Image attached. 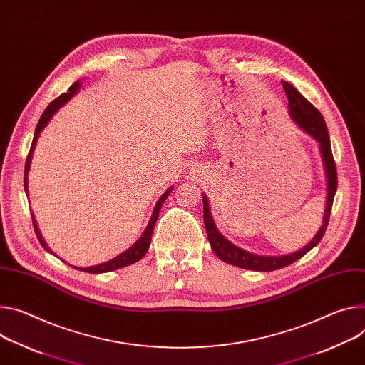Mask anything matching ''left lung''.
Here are the masks:
<instances>
[{"label": "left lung", "mask_w": 365, "mask_h": 365, "mask_svg": "<svg viewBox=\"0 0 365 365\" xmlns=\"http://www.w3.org/2000/svg\"><path fill=\"white\" fill-rule=\"evenodd\" d=\"M282 86H284V90L287 93L288 102H289V105H288L289 118L298 128L304 130L307 135H310L317 143L319 153L322 157L323 172H324V179H326V200H324V212H323L322 224L317 230V233L314 235V237L304 247L298 249L292 253H287V255L272 256V255H257V253L247 252V250L233 245L221 235V231L217 228V224L212 218L208 197L205 193H202L204 224L207 228V236H208V242L211 245L212 252L222 262L233 264V267L250 269V271H259V272H271V271L285 268V267H288V264L303 257L314 246L319 245V242L322 240L324 231H326L330 211H332L334 197H335L336 187H338L336 168H335V161H334V155H332V148H330L329 132H327L323 116L295 87H292L287 81H282Z\"/></svg>", "instance_id": "left-lung-1"}]
</instances>
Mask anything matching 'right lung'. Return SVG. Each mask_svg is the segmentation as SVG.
<instances>
[{"instance_id":"1","label":"right lung","mask_w":365,"mask_h":365,"mask_svg":"<svg viewBox=\"0 0 365 365\" xmlns=\"http://www.w3.org/2000/svg\"><path fill=\"white\" fill-rule=\"evenodd\" d=\"M80 88H81V81H76V83L70 87V90H68L67 93H63V94H61L58 98H55V101L46 108V110L43 112V115L41 116V119H39V122H38V126H36V130H35V137H33V143H31L30 153H29L27 160H26V169H24V192H26L27 196H29V186H27V185H29V170H30V164H31L33 153H35L38 140H39V137H41V132L46 128V125L49 123V120L52 119V116H53L65 103H68V102L71 101V98L80 91ZM172 190H173V186H170L168 190H165V192L158 197V201L155 202V207H154V210H153V214H151V217H150V220H148V224H147L145 230L143 231V235L140 236V239H138L134 245H132L129 249H126L125 252H122L120 255H118L116 257H113V259H110V260H108V262H105V263L96 264V267H88V268L73 267V268H76V269H78V271L88 272V274H105V272H110V271H116V269L125 268V267H128V264H132V263H135V262L141 260V259L145 256V253L148 252V249H150L153 230H154L155 221H157V218H158V212H160V210H161V205L164 204L165 200H168V196L172 193ZM31 220H33V227H35V231H36V236H38L41 245L43 246V249H45L46 252H49L51 255L56 256V255L51 250V247L46 245V242H45V239H43V236H42V233H41V230H39V227H38L36 218H35V215H33V214H31Z\"/></svg>"}]
</instances>
